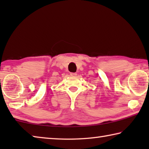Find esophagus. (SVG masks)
Here are the masks:
<instances>
[{
  "instance_id": "esophagus-1",
  "label": "esophagus",
  "mask_w": 149,
  "mask_h": 149,
  "mask_svg": "<svg viewBox=\"0 0 149 149\" xmlns=\"http://www.w3.org/2000/svg\"><path fill=\"white\" fill-rule=\"evenodd\" d=\"M70 75H71L72 76H76L77 74L76 73H70Z\"/></svg>"
}]
</instances>
